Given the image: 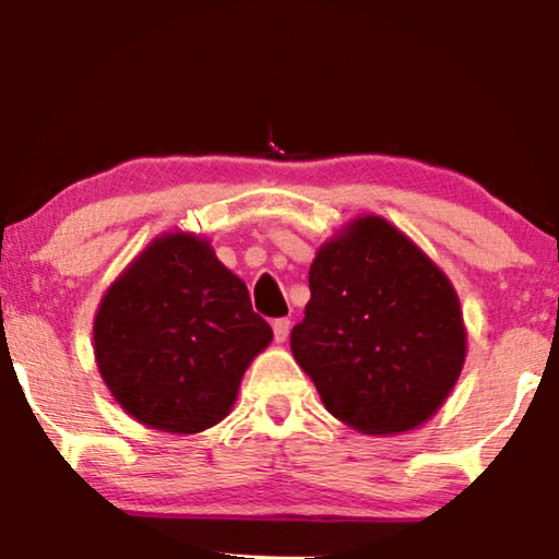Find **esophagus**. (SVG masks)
Returning <instances> with one entry per match:
<instances>
[{"instance_id":"1","label":"esophagus","mask_w":559,"mask_h":559,"mask_svg":"<svg viewBox=\"0 0 559 559\" xmlns=\"http://www.w3.org/2000/svg\"><path fill=\"white\" fill-rule=\"evenodd\" d=\"M272 331H274V341L285 343L287 335H289V320L287 318H277L272 323Z\"/></svg>"}]
</instances>
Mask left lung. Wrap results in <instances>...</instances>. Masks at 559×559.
Wrapping results in <instances>:
<instances>
[{"mask_svg": "<svg viewBox=\"0 0 559 559\" xmlns=\"http://www.w3.org/2000/svg\"><path fill=\"white\" fill-rule=\"evenodd\" d=\"M289 346L333 417L366 435L407 432L461 377V300L400 228L361 216L318 249Z\"/></svg>", "mask_w": 559, "mask_h": 559, "instance_id": "left-lung-1", "label": "left lung"}]
</instances>
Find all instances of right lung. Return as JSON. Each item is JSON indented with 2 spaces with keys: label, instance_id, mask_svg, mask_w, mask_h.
<instances>
[{
  "label": "right lung",
  "instance_id": "obj_1",
  "mask_svg": "<svg viewBox=\"0 0 559 559\" xmlns=\"http://www.w3.org/2000/svg\"><path fill=\"white\" fill-rule=\"evenodd\" d=\"M272 341L249 289L195 234L157 236L106 289L94 320L102 379L152 430L193 435L231 412Z\"/></svg>",
  "mask_w": 559,
  "mask_h": 559
}]
</instances>
